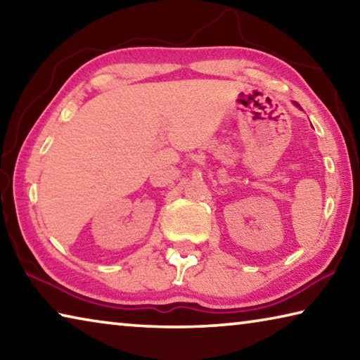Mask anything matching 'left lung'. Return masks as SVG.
Segmentation results:
<instances>
[{
	"label": "left lung",
	"mask_w": 360,
	"mask_h": 360,
	"mask_svg": "<svg viewBox=\"0 0 360 360\" xmlns=\"http://www.w3.org/2000/svg\"><path fill=\"white\" fill-rule=\"evenodd\" d=\"M294 105H295L297 108H300V105H298V103H294Z\"/></svg>",
	"instance_id": "1"
}]
</instances>
